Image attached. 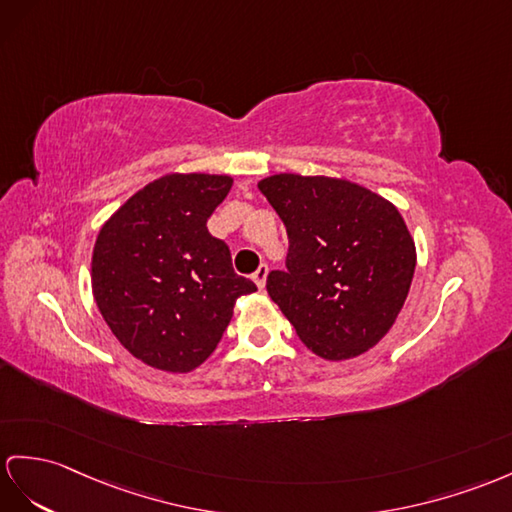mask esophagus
<instances>
[{"label": "esophagus", "instance_id": "34e87169", "mask_svg": "<svg viewBox=\"0 0 512 512\" xmlns=\"http://www.w3.org/2000/svg\"><path fill=\"white\" fill-rule=\"evenodd\" d=\"M267 273H269V267H267V265H260V267L256 269L254 276H252V280L256 282L258 289H265V284H267Z\"/></svg>", "mask_w": 512, "mask_h": 512}]
</instances>
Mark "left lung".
<instances>
[{"instance_id":"8db88e82","label":"left lung","mask_w":512,"mask_h":512,"mask_svg":"<svg viewBox=\"0 0 512 512\" xmlns=\"http://www.w3.org/2000/svg\"><path fill=\"white\" fill-rule=\"evenodd\" d=\"M289 234L286 271L267 293L310 352H369L406 302L417 249L389 199L345 178L276 173L258 182Z\"/></svg>"}]
</instances>
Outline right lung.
Returning <instances> with one entry per match:
<instances>
[{
  "mask_svg": "<svg viewBox=\"0 0 512 512\" xmlns=\"http://www.w3.org/2000/svg\"><path fill=\"white\" fill-rule=\"evenodd\" d=\"M232 182L217 173H167L136 191L97 234V308L117 341L149 367L197 369L215 352L236 299L256 291L206 228Z\"/></svg>",
  "mask_w": 512,
  "mask_h": 512,
  "instance_id": "add662e5",
  "label": "right lung"
}]
</instances>
